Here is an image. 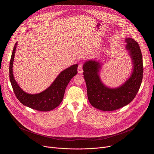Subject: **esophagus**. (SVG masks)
Segmentation results:
<instances>
[{
    "mask_svg": "<svg viewBox=\"0 0 154 154\" xmlns=\"http://www.w3.org/2000/svg\"><path fill=\"white\" fill-rule=\"evenodd\" d=\"M78 73L79 74H82L83 73V69H82V64L80 63L78 66Z\"/></svg>",
    "mask_w": 154,
    "mask_h": 154,
    "instance_id": "obj_1",
    "label": "esophagus"
}]
</instances>
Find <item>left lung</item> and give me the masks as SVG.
Wrapping results in <instances>:
<instances>
[{
  "label": "left lung",
  "mask_w": 154,
  "mask_h": 154,
  "mask_svg": "<svg viewBox=\"0 0 154 154\" xmlns=\"http://www.w3.org/2000/svg\"><path fill=\"white\" fill-rule=\"evenodd\" d=\"M125 49L131 61V71L125 82L117 87H109L100 76L103 63L97 60H88L83 65L87 95L94 108L104 112L113 111L130 103L136 96L140 88L143 65L142 54L137 41L131 38L125 39Z\"/></svg>",
  "instance_id": "1"
}]
</instances>
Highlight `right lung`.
I'll return each instance as SVG.
<instances>
[{
    "mask_svg": "<svg viewBox=\"0 0 154 154\" xmlns=\"http://www.w3.org/2000/svg\"><path fill=\"white\" fill-rule=\"evenodd\" d=\"M17 45V42L14 46L10 62V80L16 97L21 103L32 109L41 112L52 110L62 102L66 88L72 77L77 74L78 64H73L61 71L45 90L37 94H29L22 90L13 73V64Z\"/></svg>",
    "mask_w": 154,
    "mask_h": 154,
    "instance_id": "obj_1",
    "label": "right lung"
}]
</instances>
